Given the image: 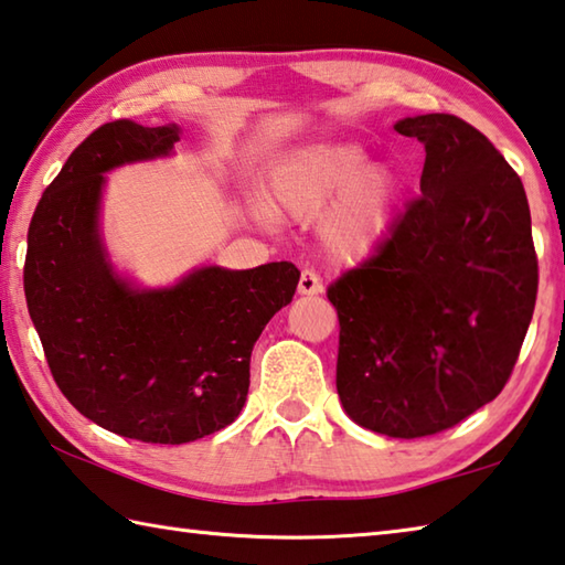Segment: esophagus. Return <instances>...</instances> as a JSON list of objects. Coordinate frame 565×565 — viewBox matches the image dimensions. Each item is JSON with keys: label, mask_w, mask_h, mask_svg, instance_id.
Here are the masks:
<instances>
[{"label": "esophagus", "mask_w": 565, "mask_h": 565, "mask_svg": "<svg viewBox=\"0 0 565 565\" xmlns=\"http://www.w3.org/2000/svg\"><path fill=\"white\" fill-rule=\"evenodd\" d=\"M323 291V284L318 279V274L313 269H303L299 276V294L301 296H318Z\"/></svg>", "instance_id": "obj_1"}]
</instances>
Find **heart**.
Masks as SVG:
<instances>
[{
	"mask_svg": "<svg viewBox=\"0 0 565 565\" xmlns=\"http://www.w3.org/2000/svg\"><path fill=\"white\" fill-rule=\"evenodd\" d=\"M363 166L365 152L353 142L294 150L271 175L274 207L294 220H311L326 210L318 234L328 254L341 262L363 259L383 239L395 198L393 175ZM256 217L271 222L274 214L256 204Z\"/></svg>",
	"mask_w": 565,
	"mask_h": 565,
	"instance_id": "heart-1",
	"label": "heart"
}]
</instances>
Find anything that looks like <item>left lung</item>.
<instances>
[{
  "instance_id": "left-lung-1",
  "label": "left lung",
  "mask_w": 565,
  "mask_h": 565,
  "mask_svg": "<svg viewBox=\"0 0 565 565\" xmlns=\"http://www.w3.org/2000/svg\"><path fill=\"white\" fill-rule=\"evenodd\" d=\"M425 146L419 198L390 237L328 286L338 397L399 439L445 433L509 383L539 291L521 178L484 132L449 113L399 120Z\"/></svg>"
}]
</instances>
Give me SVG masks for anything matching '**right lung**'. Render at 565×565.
<instances>
[{
    "mask_svg": "<svg viewBox=\"0 0 565 565\" xmlns=\"http://www.w3.org/2000/svg\"><path fill=\"white\" fill-rule=\"evenodd\" d=\"M180 132L128 118L90 132L41 194L24 259L29 316L61 393L108 433L152 445L234 423L256 338L299 284L291 262L204 266L162 291H136L113 274L98 239L104 172L168 156Z\"/></svg>",
    "mask_w": 565,
    "mask_h": 565,
    "instance_id": "add662e5",
    "label": "right lung"
}]
</instances>
